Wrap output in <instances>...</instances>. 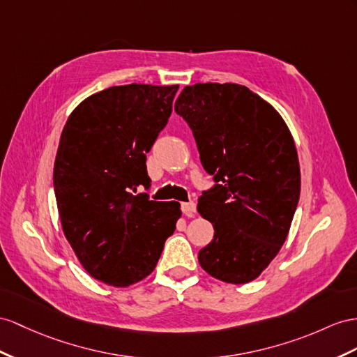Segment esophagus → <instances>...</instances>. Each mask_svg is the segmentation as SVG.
<instances>
[{
    "label": "esophagus",
    "mask_w": 357,
    "mask_h": 357,
    "mask_svg": "<svg viewBox=\"0 0 357 357\" xmlns=\"http://www.w3.org/2000/svg\"><path fill=\"white\" fill-rule=\"evenodd\" d=\"M181 209L187 217H193L196 214V204L195 202H184V204H181Z\"/></svg>",
    "instance_id": "34e87169"
}]
</instances>
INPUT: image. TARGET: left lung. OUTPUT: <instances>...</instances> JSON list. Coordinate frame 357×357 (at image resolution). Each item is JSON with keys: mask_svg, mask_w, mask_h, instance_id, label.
I'll use <instances>...</instances> for the list:
<instances>
[{"mask_svg": "<svg viewBox=\"0 0 357 357\" xmlns=\"http://www.w3.org/2000/svg\"><path fill=\"white\" fill-rule=\"evenodd\" d=\"M175 112L193 131L214 185L197 211L214 225L199 264L227 283L257 279L285 243L300 197L294 140L280 114L245 86H187Z\"/></svg>", "mask_w": 357, "mask_h": 357, "instance_id": "obj_1", "label": "left lung"}]
</instances>
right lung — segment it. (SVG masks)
Wrapping results in <instances>:
<instances>
[{
    "mask_svg": "<svg viewBox=\"0 0 357 357\" xmlns=\"http://www.w3.org/2000/svg\"><path fill=\"white\" fill-rule=\"evenodd\" d=\"M179 86L128 84L89 96L61 132L54 191L69 244L91 278L128 287L157 266L178 202H157L146 153L167 125Z\"/></svg>",
    "mask_w": 357,
    "mask_h": 357,
    "instance_id": "add662e5",
    "label": "right lung"
}]
</instances>
